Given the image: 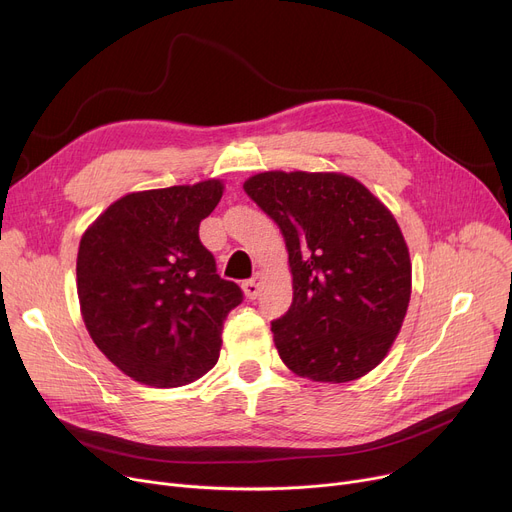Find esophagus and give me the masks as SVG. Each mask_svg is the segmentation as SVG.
Instances as JSON below:
<instances>
[{"mask_svg": "<svg viewBox=\"0 0 512 512\" xmlns=\"http://www.w3.org/2000/svg\"><path fill=\"white\" fill-rule=\"evenodd\" d=\"M262 281H264V275H262V273H256L254 279H250V281H246V283L242 285L248 299H256V297H258L260 287H262Z\"/></svg>", "mask_w": 512, "mask_h": 512, "instance_id": "34e87169", "label": "esophagus"}]
</instances>
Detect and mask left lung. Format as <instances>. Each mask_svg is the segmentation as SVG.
Masks as SVG:
<instances>
[{
  "label": "left lung",
  "mask_w": 512,
  "mask_h": 512,
  "mask_svg": "<svg viewBox=\"0 0 512 512\" xmlns=\"http://www.w3.org/2000/svg\"><path fill=\"white\" fill-rule=\"evenodd\" d=\"M244 190L281 227L289 252L293 302L270 326L283 364L333 384L372 372L411 299V258L395 215L337 171H262Z\"/></svg>",
  "instance_id": "left-lung-1"
}]
</instances>
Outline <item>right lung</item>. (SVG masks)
Masks as SVG:
<instances>
[{
  "instance_id": "obj_1",
  "label": "right lung",
  "mask_w": 512,
  "mask_h": 512,
  "mask_svg": "<svg viewBox=\"0 0 512 512\" xmlns=\"http://www.w3.org/2000/svg\"><path fill=\"white\" fill-rule=\"evenodd\" d=\"M223 192L215 177L130 192L82 233L76 287L84 326L140 384L184 386L217 364L223 320L242 289L217 275L198 229Z\"/></svg>"
}]
</instances>
